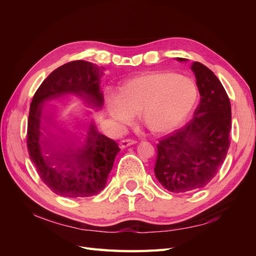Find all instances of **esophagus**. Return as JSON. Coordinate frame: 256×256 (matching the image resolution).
<instances>
[{
	"mask_svg": "<svg viewBox=\"0 0 256 256\" xmlns=\"http://www.w3.org/2000/svg\"><path fill=\"white\" fill-rule=\"evenodd\" d=\"M136 143V140H134V138H126V140H122L120 143V148H126V147L130 146V145H134Z\"/></svg>",
	"mask_w": 256,
	"mask_h": 256,
	"instance_id": "obj_1",
	"label": "esophagus"
}]
</instances>
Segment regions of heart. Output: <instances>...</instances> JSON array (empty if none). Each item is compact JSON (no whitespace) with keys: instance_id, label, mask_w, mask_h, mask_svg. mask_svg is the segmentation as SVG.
I'll use <instances>...</instances> for the list:
<instances>
[{"instance_id":"b5f03b06","label":"heart","mask_w":256,"mask_h":256,"mask_svg":"<svg viewBox=\"0 0 256 256\" xmlns=\"http://www.w3.org/2000/svg\"><path fill=\"white\" fill-rule=\"evenodd\" d=\"M198 102V88L190 76L170 72L142 74L122 84L106 99L115 125L122 127L138 118L154 134H168L187 120Z\"/></svg>"}]
</instances>
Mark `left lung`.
<instances>
[{"label": "left lung", "instance_id": "obj_1", "mask_svg": "<svg viewBox=\"0 0 256 256\" xmlns=\"http://www.w3.org/2000/svg\"><path fill=\"white\" fill-rule=\"evenodd\" d=\"M191 69L200 95L194 118L157 145L154 174L164 188L173 193L191 192L210 182L230 144L232 110L226 90L203 64L194 62Z\"/></svg>", "mask_w": 256, "mask_h": 256}]
</instances>
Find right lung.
Listing matches in <instances>:
<instances>
[{
	"mask_svg": "<svg viewBox=\"0 0 256 256\" xmlns=\"http://www.w3.org/2000/svg\"><path fill=\"white\" fill-rule=\"evenodd\" d=\"M100 76L102 72L96 64L81 60L69 62L44 79L30 106L26 132L30 158L44 184L60 196L76 198L98 194L106 187L120 147L112 138L99 134L94 124H90L82 150H60L54 134L44 130L46 136L42 138V108L47 100L67 92L85 98L92 106H102L104 96L99 90ZM42 144L48 156H42Z\"/></svg>",
	"mask_w": 256,
	"mask_h": 256,
	"instance_id": "1",
	"label": "right lung"
}]
</instances>
